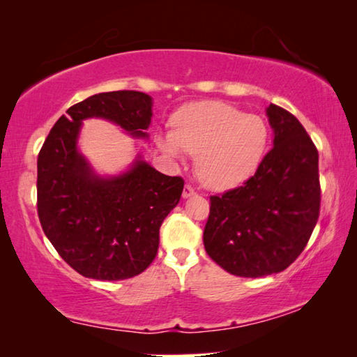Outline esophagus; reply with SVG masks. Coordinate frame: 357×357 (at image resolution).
Instances as JSON below:
<instances>
[{
	"label": "esophagus",
	"instance_id": "obj_1",
	"mask_svg": "<svg viewBox=\"0 0 357 357\" xmlns=\"http://www.w3.org/2000/svg\"><path fill=\"white\" fill-rule=\"evenodd\" d=\"M195 195V190H193V187L190 185H184V190H183V198L185 200V198H190Z\"/></svg>",
	"mask_w": 357,
	"mask_h": 357
}]
</instances>
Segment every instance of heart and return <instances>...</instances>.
Returning <instances> with one entry per match:
<instances>
[{
  "label": "heart",
  "mask_w": 357,
  "mask_h": 357,
  "mask_svg": "<svg viewBox=\"0 0 357 357\" xmlns=\"http://www.w3.org/2000/svg\"><path fill=\"white\" fill-rule=\"evenodd\" d=\"M172 132H159L155 143L168 159L195 155L198 179L211 190L236 189L263 164L269 129L263 118L215 100L192 102L174 113Z\"/></svg>",
  "instance_id": "heart-1"
}]
</instances>
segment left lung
Instances as JSON below:
<instances>
[{
    "mask_svg": "<svg viewBox=\"0 0 357 357\" xmlns=\"http://www.w3.org/2000/svg\"><path fill=\"white\" fill-rule=\"evenodd\" d=\"M273 149L258 172L222 197H211L203 233L208 255L238 277L282 273L301 255L319 214L318 151L291 113L271 104Z\"/></svg>",
    "mask_w": 357,
    "mask_h": 357,
    "instance_id": "8db88e82",
    "label": "left lung"
}]
</instances>
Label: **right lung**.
<instances>
[{"label":"right lung","mask_w":357,"mask_h":357,"mask_svg":"<svg viewBox=\"0 0 357 357\" xmlns=\"http://www.w3.org/2000/svg\"><path fill=\"white\" fill-rule=\"evenodd\" d=\"M93 118L148 140L153 98L99 93L56 121L38 157V214L48 241L78 274L126 280L153 263L160 225L179 203L184 181L157 172L142 151L124 172H96L78 146L83 121Z\"/></svg>","instance_id":"1"}]
</instances>
